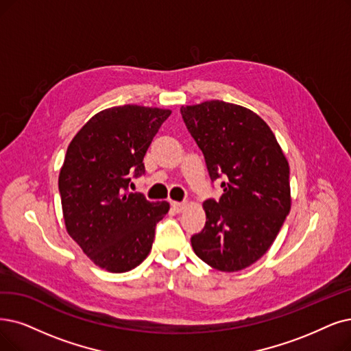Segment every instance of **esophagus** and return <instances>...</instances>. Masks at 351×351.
<instances>
[{
    "label": "esophagus",
    "instance_id": "34e87169",
    "mask_svg": "<svg viewBox=\"0 0 351 351\" xmlns=\"http://www.w3.org/2000/svg\"><path fill=\"white\" fill-rule=\"evenodd\" d=\"M186 206H187V203H184V202H171V207H173V210H174L176 213L183 212V210L186 208Z\"/></svg>",
    "mask_w": 351,
    "mask_h": 351
}]
</instances>
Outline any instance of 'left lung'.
I'll use <instances>...</instances> for the list:
<instances>
[{
  "label": "left lung",
  "instance_id": "8db88e82",
  "mask_svg": "<svg viewBox=\"0 0 351 351\" xmlns=\"http://www.w3.org/2000/svg\"><path fill=\"white\" fill-rule=\"evenodd\" d=\"M210 180L223 178L219 200L203 203L206 224L191 236L194 254L236 272L262 258L291 208L289 165L271 128L250 109L223 101L181 106Z\"/></svg>",
  "mask_w": 351,
  "mask_h": 351
}]
</instances>
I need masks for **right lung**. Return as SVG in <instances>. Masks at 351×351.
Wrapping results in <instances>:
<instances>
[{
	"instance_id": "1",
	"label": "right lung",
	"mask_w": 351,
	"mask_h": 351,
	"mask_svg": "<svg viewBox=\"0 0 351 351\" xmlns=\"http://www.w3.org/2000/svg\"><path fill=\"white\" fill-rule=\"evenodd\" d=\"M170 109L123 105L92 117L67 147L59 176L66 230L88 258L109 272H127L149 254L167 202L131 193L145 173L144 156Z\"/></svg>"
}]
</instances>
